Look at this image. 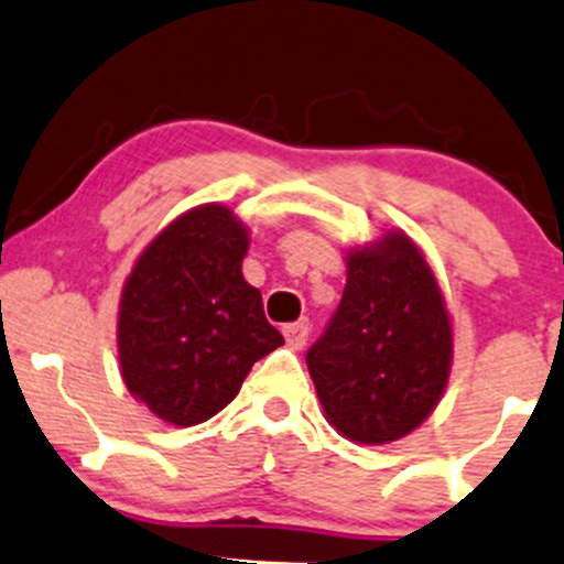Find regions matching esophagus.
I'll return each instance as SVG.
<instances>
[{"label": "esophagus", "mask_w": 564, "mask_h": 564, "mask_svg": "<svg viewBox=\"0 0 564 564\" xmlns=\"http://www.w3.org/2000/svg\"><path fill=\"white\" fill-rule=\"evenodd\" d=\"M307 334H310L307 318H302L296 323H286V326H283V336H286V345L291 349H302L304 345H307Z\"/></svg>", "instance_id": "obj_1"}]
</instances>
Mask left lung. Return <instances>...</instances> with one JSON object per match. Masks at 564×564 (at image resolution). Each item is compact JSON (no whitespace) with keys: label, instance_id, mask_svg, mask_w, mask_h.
Wrapping results in <instances>:
<instances>
[{"label":"left lung","instance_id":"left-lung-1","mask_svg":"<svg viewBox=\"0 0 564 564\" xmlns=\"http://www.w3.org/2000/svg\"><path fill=\"white\" fill-rule=\"evenodd\" d=\"M453 328L443 291L405 232L347 254V283L307 368L328 424L355 443L405 437L448 384Z\"/></svg>","mask_w":564,"mask_h":564}]
</instances>
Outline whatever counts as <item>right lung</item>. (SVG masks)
<instances>
[{
  "label": "right lung",
  "mask_w": 564,
  "mask_h": 564,
  "mask_svg": "<svg viewBox=\"0 0 564 564\" xmlns=\"http://www.w3.org/2000/svg\"><path fill=\"white\" fill-rule=\"evenodd\" d=\"M249 230L223 204L185 212L148 243L119 304V364L132 398L161 422L193 426L241 390L283 345L243 281Z\"/></svg>",
  "instance_id": "obj_1"
}]
</instances>
